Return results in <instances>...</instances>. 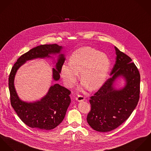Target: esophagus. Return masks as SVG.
Returning a JSON list of instances; mask_svg holds the SVG:
<instances>
[{
  "label": "esophagus",
  "instance_id": "34e87169",
  "mask_svg": "<svg viewBox=\"0 0 151 151\" xmlns=\"http://www.w3.org/2000/svg\"><path fill=\"white\" fill-rule=\"evenodd\" d=\"M85 98L83 96H81V95H78L77 98H76V100L78 101V102H81V101H83L84 100Z\"/></svg>",
  "mask_w": 151,
  "mask_h": 151
}]
</instances>
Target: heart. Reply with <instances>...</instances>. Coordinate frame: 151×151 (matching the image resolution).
Masks as SVG:
<instances>
[{"label": "heart", "instance_id": "1", "mask_svg": "<svg viewBox=\"0 0 151 151\" xmlns=\"http://www.w3.org/2000/svg\"><path fill=\"white\" fill-rule=\"evenodd\" d=\"M110 64L106 54L90 47H84L72 53L69 64L62 66L61 76L65 85L71 87L77 82L80 73L82 87H88L90 90L93 91L104 83Z\"/></svg>", "mask_w": 151, "mask_h": 151}]
</instances>
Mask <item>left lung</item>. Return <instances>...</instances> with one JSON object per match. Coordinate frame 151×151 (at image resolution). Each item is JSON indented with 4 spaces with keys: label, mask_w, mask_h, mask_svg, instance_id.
<instances>
[{
    "label": "left lung",
    "mask_w": 151,
    "mask_h": 151,
    "mask_svg": "<svg viewBox=\"0 0 151 151\" xmlns=\"http://www.w3.org/2000/svg\"><path fill=\"white\" fill-rule=\"evenodd\" d=\"M116 61L110 75L103 86L90 97L91 110L87 121L96 131H112L131 115L139 99L140 75L128 55L115 46ZM126 82L124 88L116 89L113 84L118 77Z\"/></svg>",
    "instance_id": "left-lung-1"
}]
</instances>
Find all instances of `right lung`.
<instances>
[{
  "mask_svg": "<svg viewBox=\"0 0 151 151\" xmlns=\"http://www.w3.org/2000/svg\"><path fill=\"white\" fill-rule=\"evenodd\" d=\"M63 47L57 44L43 45L34 47L22 55L12 69L9 78L11 105L21 120L32 128L49 130L54 129L64 120L70 103V91L58 84L51 86L47 93L40 100L28 102L20 100L14 87L17 70L26 61L36 58H52L50 55L58 54L55 68H52V79L57 81L65 61Z\"/></svg>",
  "mask_w": 151,
  "mask_h": 151,
  "instance_id": "obj_1",
  "label": "right lung"
}]
</instances>
